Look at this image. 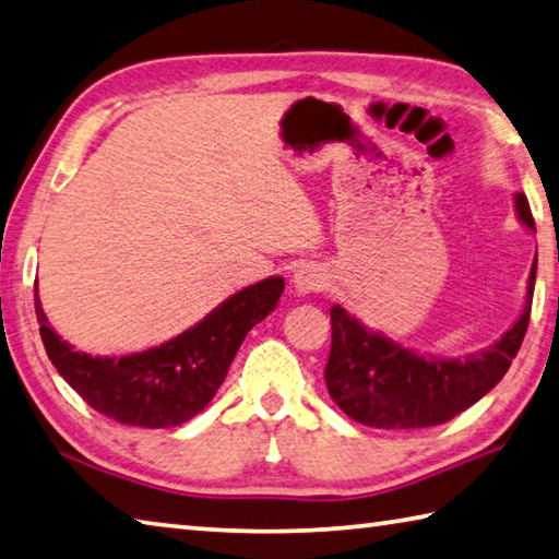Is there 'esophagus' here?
<instances>
[{"mask_svg": "<svg viewBox=\"0 0 559 559\" xmlns=\"http://www.w3.org/2000/svg\"><path fill=\"white\" fill-rule=\"evenodd\" d=\"M292 287H294V292L299 294V297H307V294L321 292L325 287V275H323L319 267L304 265V267H299L297 272H294Z\"/></svg>", "mask_w": 559, "mask_h": 559, "instance_id": "34e87169", "label": "esophagus"}]
</instances>
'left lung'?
<instances>
[{
  "instance_id": "8db88e82",
  "label": "left lung",
  "mask_w": 559,
  "mask_h": 559,
  "mask_svg": "<svg viewBox=\"0 0 559 559\" xmlns=\"http://www.w3.org/2000/svg\"><path fill=\"white\" fill-rule=\"evenodd\" d=\"M515 212L525 226L535 230L528 199L521 192L515 194ZM535 270L538 252L521 319L501 335V341L462 360L411 353L386 335L367 331L355 316L335 304L331 309V355L323 372L331 399L357 424L382 430L430 428L455 418L491 392L509 372L528 331Z\"/></svg>"
}]
</instances>
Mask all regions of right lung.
Here are the masks:
<instances>
[{"label":"right lung","instance_id":"right-lung-1","mask_svg":"<svg viewBox=\"0 0 559 559\" xmlns=\"http://www.w3.org/2000/svg\"><path fill=\"white\" fill-rule=\"evenodd\" d=\"M282 289V277L250 284L177 338L123 357L78 353L48 325L38 289L34 299L50 362L84 402L126 426L173 428L212 402L240 343L252 325L275 311Z\"/></svg>","mask_w":559,"mask_h":559}]
</instances>
